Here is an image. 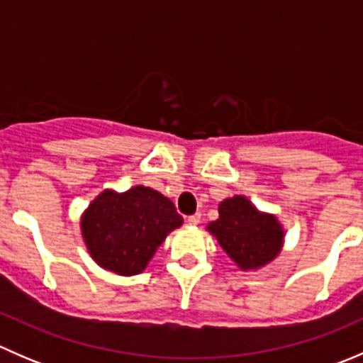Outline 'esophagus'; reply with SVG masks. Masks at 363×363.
<instances>
[{
    "label": "esophagus",
    "mask_w": 363,
    "mask_h": 363,
    "mask_svg": "<svg viewBox=\"0 0 363 363\" xmlns=\"http://www.w3.org/2000/svg\"><path fill=\"white\" fill-rule=\"evenodd\" d=\"M200 219H202V216H200L199 212H196V214H193V216H188V219H186V221H188L189 225H199V223H200Z\"/></svg>",
    "instance_id": "obj_1"
}]
</instances>
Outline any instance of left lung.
<instances>
[{"label":"left lung","instance_id":"left-lung-1","mask_svg":"<svg viewBox=\"0 0 363 363\" xmlns=\"http://www.w3.org/2000/svg\"><path fill=\"white\" fill-rule=\"evenodd\" d=\"M218 211L207 230L240 270L262 269L279 255L284 230L276 216L259 212L242 195L223 200Z\"/></svg>","mask_w":363,"mask_h":363}]
</instances>
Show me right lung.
<instances>
[{
	"label": "right lung",
	"instance_id": "add662e5",
	"mask_svg": "<svg viewBox=\"0 0 363 363\" xmlns=\"http://www.w3.org/2000/svg\"><path fill=\"white\" fill-rule=\"evenodd\" d=\"M181 225L175 205L145 186L124 193L105 189L80 219L91 258L119 276L140 274L168 233Z\"/></svg>",
	"mask_w": 363,
	"mask_h": 363
}]
</instances>
